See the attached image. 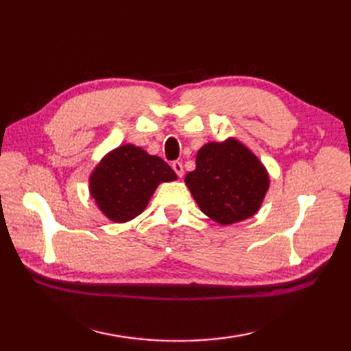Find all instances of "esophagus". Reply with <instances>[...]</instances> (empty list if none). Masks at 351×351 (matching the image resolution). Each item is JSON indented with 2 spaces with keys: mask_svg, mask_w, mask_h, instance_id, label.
<instances>
[{
  "mask_svg": "<svg viewBox=\"0 0 351 351\" xmlns=\"http://www.w3.org/2000/svg\"><path fill=\"white\" fill-rule=\"evenodd\" d=\"M171 169L175 170V173L180 176V178L184 176V167H182V162L181 161H173V162H171Z\"/></svg>",
  "mask_w": 351,
  "mask_h": 351,
  "instance_id": "obj_1",
  "label": "esophagus"
}]
</instances>
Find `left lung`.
<instances>
[{"instance_id": "left-lung-1", "label": "left lung", "mask_w": 351, "mask_h": 351, "mask_svg": "<svg viewBox=\"0 0 351 351\" xmlns=\"http://www.w3.org/2000/svg\"><path fill=\"white\" fill-rule=\"evenodd\" d=\"M185 184L199 208L221 225L255 214L268 190L263 164L237 140L208 143L196 156V170Z\"/></svg>"}]
</instances>
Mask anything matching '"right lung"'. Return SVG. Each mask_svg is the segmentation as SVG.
<instances>
[{"label": "right lung", "mask_w": 351, "mask_h": 351, "mask_svg": "<svg viewBox=\"0 0 351 351\" xmlns=\"http://www.w3.org/2000/svg\"><path fill=\"white\" fill-rule=\"evenodd\" d=\"M173 180V169L160 156L125 145L110 152L95 169L90 193L110 220L122 223L145 210L158 184Z\"/></svg>", "instance_id": "add662e5"}]
</instances>
